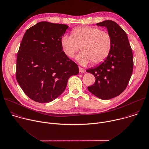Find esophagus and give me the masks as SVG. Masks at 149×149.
<instances>
[{"mask_svg": "<svg viewBox=\"0 0 149 149\" xmlns=\"http://www.w3.org/2000/svg\"><path fill=\"white\" fill-rule=\"evenodd\" d=\"M79 72H81V73H84V72H85L84 69L81 68V67H79Z\"/></svg>", "mask_w": 149, "mask_h": 149, "instance_id": "34e87169", "label": "esophagus"}]
</instances>
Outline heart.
I'll return each instance as SVG.
<instances>
[{"mask_svg":"<svg viewBox=\"0 0 149 149\" xmlns=\"http://www.w3.org/2000/svg\"><path fill=\"white\" fill-rule=\"evenodd\" d=\"M64 53L72 58L81 48L77 57L78 62L86 65L90 61L96 65L108 57L112 45V38L107 31L91 26H79L73 29L71 35H65L61 40Z\"/></svg>","mask_w":149,"mask_h":149,"instance_id":"1","label":"heart"}]
</instances>
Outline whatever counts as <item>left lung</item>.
<instances>
[{"label":"left lung","instance_id":"1","mask_svg":"<svg viewBox=\"0 0 149 149\" xmlns=\"http://www.w3.org/2000/svg\"><path fill=\"white\" fill-rule=\"evenodd\" d=\"M96 25L107 28L112 45L102 64L86 70L96 79L88 89L97 97L107 100L119 95L127 87L133 72V53L126 33L116 22L108 20Z\"/></svg>","mask_w":149,"mask_h":149}]
</instances>
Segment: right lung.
Instances as JSON below:
<instances>
[{
    "label": "right lung",
    "mask_w": 149,
    "mask_h": 149,
    "mask_svg": "<svg viewBox=\"0 0 149 149\" xmlns=\"http://www.w3.org/2000/svg\"><path fill=\"white\" fill-rule=\"evenodd\" d=\"M68 26L41 22L26 30L17 56L16 79L31 100L50 102L65 89L77 64L63 52L61 40Z\"/></svg>",
    "instance_id": "add662e5"
}]
</instances>
